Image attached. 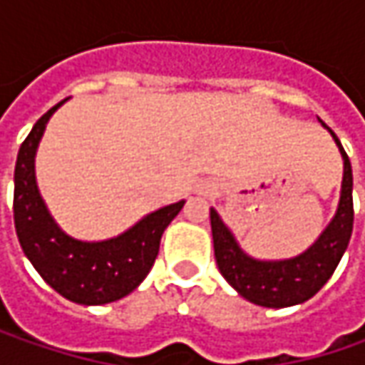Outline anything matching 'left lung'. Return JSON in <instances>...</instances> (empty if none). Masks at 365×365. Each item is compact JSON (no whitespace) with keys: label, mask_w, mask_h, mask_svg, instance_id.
Returning a JSON list of instances; mask_svg holds the SVG:
<instances>
[{"label":"left lung","mask_w":365,"mask_h":365,"mask_svg":"<svg viewBox=\"0 0 365 365\" xmlns=\"http://www.w3.org/2000/svg\"><path fill=\"white\" fill-rule=\"evenodd\" d=\"M323 128L327 125L323 123ZM327 130L344 158L341 195L335 217L331 219L329 225L309 250L288 259L252 258L235 242L233 233L221 221L217 211L211 209V233L219 272L245 301L268 309H284L309 301L329 280L347 250L354 230V175L351 162L347 158L339 138L331 128Z\"/></svg>","instance_id":"left-lung-1"}]
</instances>
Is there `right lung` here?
Segmentation results:
<instances>
[{"label":"right lung","instance_id":"1","mask_svg":"<svg viewBox=\"0 0 365 365\" xmlns=\"http://www.w3.org/2000/svg\"><path fill=\"white\" fill-rule=\"evenodd\" d=\"M48 109L21 142L14 173V223L26 258L64 299L77 304L120 301L140 287L158 256L160 237L185 201L166 205L142 217L118 237L81 242L52 219L36 185L34 158L50 115Z\"/></svg>","mask_w":365,"mask_h":365}]
</instances>
